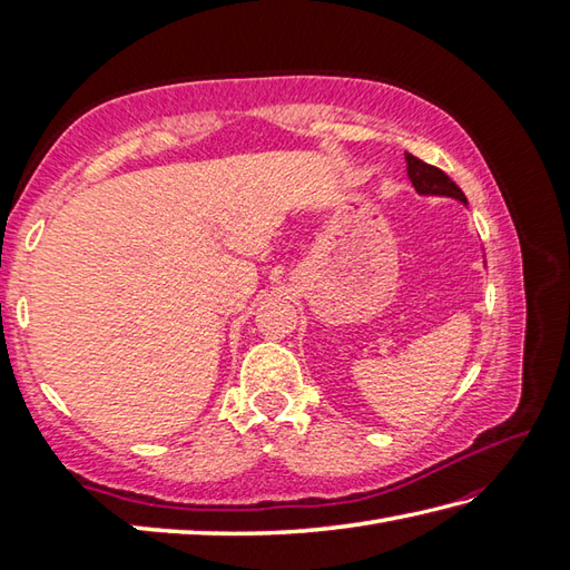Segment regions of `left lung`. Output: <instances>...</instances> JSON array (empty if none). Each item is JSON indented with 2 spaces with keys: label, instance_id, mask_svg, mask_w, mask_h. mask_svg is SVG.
Instances as JSON below:
<instances>
[{
  "label": "left lung",
  "instance_id": "left-lung-1",
  "mask_svg": "<svg viewBox=\"0 0 570 570\" xmlns=\"http://www.w3.org/2000/svg\"><path fill=\"white\" fill-rule=\"evenodd\" d=\"M406 174L411 178V186H414L421 196H448L468 205L463 190H460L453 180L441 171V168H435L426 161L416 159V156L406 154Z\"/></svg>",
  "mask_w": 570,
  "mask_h": 570
}]
</instances>
